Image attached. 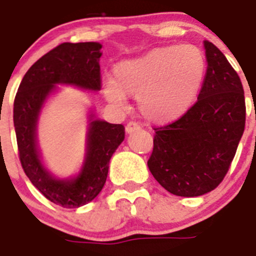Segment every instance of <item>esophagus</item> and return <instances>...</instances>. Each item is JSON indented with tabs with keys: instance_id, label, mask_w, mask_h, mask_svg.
I'll list each match as a JSON object with an SVG mask.
<instances>
[{
	"instance_id": "1",
	"label": "esophagus",
	"mask_w": 256,
	"mask_h": 256,
	"mask_svg": "<svg viewBox=\"0 0 256 256\" xmlns=\"http://www.w3.org/2000/svg\"><path fill=\"white\" fill-rule=\"evenodd\" d=\"M138 130H140V125H138V124L135 122H128L125 128L126 134H132Z\"/></svg>"
}]
</instances>
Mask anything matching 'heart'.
Returning <instances> with one entry per match:
<instances>
[{"label":"heart","mask_w":256,"mask_h":256,"mask_svg":"<svg viewBox=\"0 0 256 256\" xmlns=\"http://www.w3.org/2000/svg\"><path fill=\"white\" fill-rule=\"evenodd\" d=\"M206 74V58L194 46L156 47L114 68V82H106L103 94L116 106L125 96H136L138 108L149 122L177 121L194 104Z\"/></svg>","instance_id":"b5f03b06"}]
</instances>
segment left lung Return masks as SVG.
Listing matches in <instances>:
<instances>
[{
  "mask_svg": "<svg viewBox=\"0 0 256 256\" xmlns=\"http://www.w3.org/2000/svg\"><path fill=\"white\" fill-rule=\"evenodd\" d=\"M206 72L198 100L177 121L156 128L148 160L154 178L171 194L194 198L217 188L245 128L241 80L224 54L204 40Z\"/></svg>",
  "mask_w": 256,
  "mask_h": 256,
  "instance_id": "obj_1",
  "label": "left lung"
}]
</instances>
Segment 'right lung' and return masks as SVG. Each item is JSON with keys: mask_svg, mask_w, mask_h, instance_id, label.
<instances>
[{"mask_svg": "<svg viewBox=\"0 0 256 256\" xmlns=\"http://www.w3.org/2000/svg\"><path fill=\"white\" fill-rule=\"evenodd\" d=\"M98 42L62 43L40 57L22 78L14 102V126L24 172L50 202L64 208H79L102 191L112 154L125 139V128L88 114L85 156L80 171L70 177H57L46 167L38 144V122L58 85L82 90H100Z\"/></svg>", "mask_w": 256, "mask_h": 256, "instance_id": "obj_1", "label": "right lung"}]
</instances>
